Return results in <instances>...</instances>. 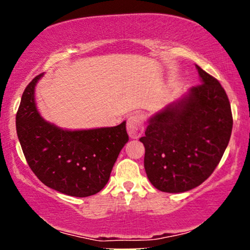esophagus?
Here are the masks:
<instances>
[{
  "label": "esophagus",
  "instance_id": "obj_1",
  "mask_svg": "<svg viewBox=\"0 0 250 250\" xmlns=\"http://www.w3.org/2000/svg\"><path fill=\"white\" fill-rule=\"evenodd\" d=\"M127 133L129 138L138 139L145 129V121L140 114H133L127 118Z\"/></svg>",
  "mask_w": 250,
  "mask_h": 250
}]
</instances>
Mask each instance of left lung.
I'll return each instance as SVG.
<instances>
[{
    "label": "left lung",
    "instance_id": "8db88e82",
    "mask_svg": "<svg viewBox=\"0 0 250 250\" xmlns=\"http://www.w3.org/2000/svg\"><path fill=\"white\" fill-rule=\"evenodd\" d=\"M200 84L149 119L145 168L163 192H186L211 175L230 141V101L216 78L199 66Z\"/></svg>",
    "mask_w": 250,
    "mask_h": 250
}]
</instances>
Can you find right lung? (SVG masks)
Returning a JSON list of instances; mask_svg holds the SVG:
<instances>
[{
	"instance_id": "1",
	"label": "right lung",
	"mask_w": 250,
	"mask_h": 250,
	"mask_svg": "<svg viewBox=\"0 0 250 250\" xmlns=\"http://www.w3.org/2000/svg\"><path fill=\"white\" fill-rule=\"evenodd\" d=\"M36 76L23 91L16 128L30 169L51 189L88 197L104 189L123 146L128 141L126 122L114 127L62 129L41 117L35 104Z\"/></svg>"
}]
</instances>
